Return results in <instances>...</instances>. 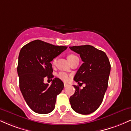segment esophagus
<instances>
[{"instance_id": "obj_1", "label": "esophagus", "mask_w": 131, "mask_h": 131, "mask_svg": "<svg viewBox=\"0 0 131 131\" xmlns=\"http://www.w3.org/2000/svg\"><path fill=\"white\" fill-rule=\"evenodd\" d=\"M68 86V84L67 83H64V88H67V87Z\"/></svg>"}]
</instances>
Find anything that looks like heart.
<instances>
[{
	"instance_id": "b5f03b06",
	"label": "heart",
	"mask_w": 131,
	"mask_h": 131,
	"mask_svg": "<svg viewBox=\"0 0 131 131\" xmlns=\"http://www.w3.org/2000/svg\"><path fill=\"white\" fill-rule=\"evenodd\" d=\"M77 57H76V55H74V54H70V55H68L67 58L69 61H70L73 59H74V58H77ZM55 62H56V58H54L53 60V63H55ZM57 76H58V78H59L60 79H61V80L63 81H68L69 79L68 74L67 73H65V72H60L58 74V75H57Z\"/></svg>"
}]
</instances>
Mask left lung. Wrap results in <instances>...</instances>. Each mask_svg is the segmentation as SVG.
Returning <instances> with one entry per match:
<instances>
[{"mask_svg":"<svg viewBox=\"0 0 131 131\" xmlns=\"http://www.w3.org/2000/svg\"><path fill=\"white\" fill-rule=\"evenodd\" d=\"M80 55L83 63L75 75L74 80L82 89L74 85V94L70 98L71 106L74 112L82 115L94 112L101 105L108 88L111 65L103 51L90 45L70 47Z\"/></svg>","mask_w":131,"mask_h":131,"instance_id":"obj_1","label":"left lung"}]
</instances>
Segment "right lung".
<instances>
[{"instance_id":"1","label":"right lung","mask_w":131,"mask_h":131,"mask_svg":"<svg viewBox=\"0 0 131 131\" xmlns=\"http://www.w3.org/2000/svg\"><path fill=\"white\" fill-rule=\"evenodd\" d=\"M67 47L35 40L24 46L19 52L17 67L19 89L29 107L37 113H49L55 108L63 82L55 78L49 85L43 80L46 76L53 78L50 62Z\"/></svg>"}]
</instances>
